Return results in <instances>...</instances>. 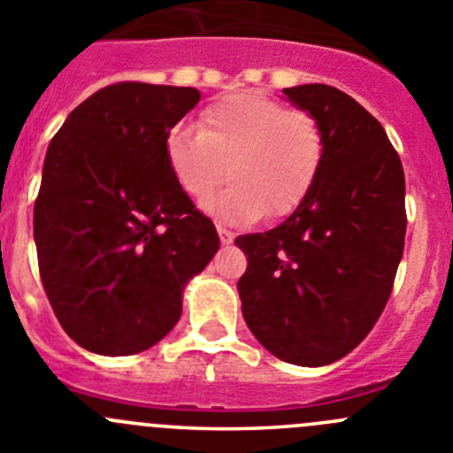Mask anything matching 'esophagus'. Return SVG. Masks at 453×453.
Instances as JSON below:
<instances>
[{"mask_svg":"<svg viewBox=\"0 0 453 453\" xmlns=\"http://www.w3.org/2000/svg\"><path fill=\"white\" fill-rule=\"evenodd\" d=\"M217 232H219V239H221L223 246H230L232 241H234V232L226 230V227H221V226L217 227Z\"/></svg>","mask_w":453,"mask_h":453,"instance_id":"34e87169","label":"esophagus"}]
</instances>
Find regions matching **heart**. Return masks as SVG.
I'll list each match as a JSON object with an SVG mask.
<instances>
[{
  "label": "heart",
  "mask_w": 453,
  "mask_h": 453,
  "mask_svg": "<svg viewBox=\"0 0 453 453\" xmlns=\"http://www.w3.org/2000/svg\"><path fill=\"white\" fill-rule=\"evenodd\" d=\"M324 156L326 136L312 113L257 91L214 100L201 129L179 125L165 138L172 176L194 201L210 196L230 165L232 185L203 210L232 226L293 214L315 188Z\"/></svg>",
  "instance_id": "b5f03b06"
}]
</instances>
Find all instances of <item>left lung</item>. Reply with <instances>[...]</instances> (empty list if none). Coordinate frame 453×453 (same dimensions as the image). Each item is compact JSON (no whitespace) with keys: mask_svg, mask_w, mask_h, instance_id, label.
Returning <instances> with one entry per match:
<instances>
[{"mask_svg":"<svg viewBox=\"0 0 453 453\" xmlns=\"http://www.w3.org/2000/svg\"><path fill=\"white\" fill-rule=\"evenodd\" d=\"M319 120L326 156L315 188L281 226L236 236L243 319L279 360L326 366L382 315L404 250V169L378 120L328 84L284 88Z\"/></svg>","mask_w":453,"mask_h":453,"instance_id":"8db88e82","label":"left lung"}]
</instances>
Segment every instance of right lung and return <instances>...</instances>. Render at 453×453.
Segmentation results:
<instances>
[{"mask_svg":"<svg viewBox=\"0 0 453 453\" xmlns=\"http://www.w3.org/2000/svg\"><path fill=\"white\" fill-rule=\"evenodd\" d=\"M194 87L118 82L75 107L46 150L33 236L46 297L66 335L98 355L163 340L183 290L219 250L214 223L165 158Z\"/></svg>","mask_w":453,"mask_h":453,"instance_id":"1","label":"right lung"}]
</instances>
